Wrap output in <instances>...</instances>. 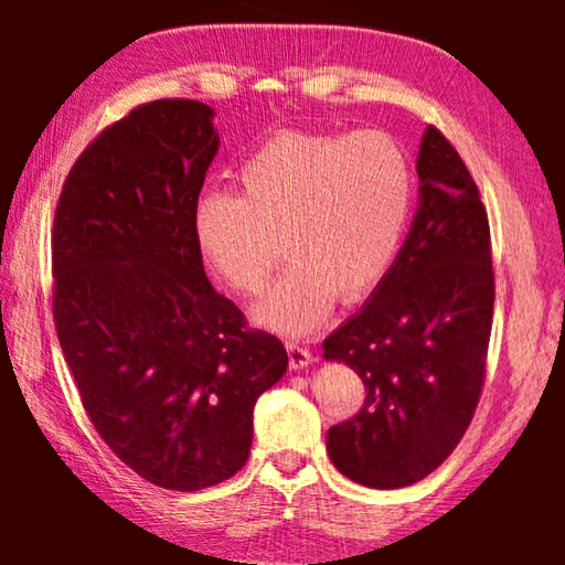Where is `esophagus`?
I'll return each mask as SVG.
<instances>
[{"label":"esophagus","mask_w":565,"mask_h":565,"mask_svg":"<svg viewBox=\"0 0 565 565\" xmlns=\"http://www.w3.org/2000/svg\"><path fill=\"white\" fill-rule=\"evenodd\" d=\"M286 349H289V363H291L294 371H301V369L311 366V363H313V353L306 347H299V343L289 341V343H286Z\"/></svg>","instance_id":"1"}]
</instances>
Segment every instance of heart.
Instances as JSON below:
<instances>
[{"mask_svg": "<svg viewBox=\"0 0 565 565\" xmlns=\"http://www.w3.org/2000/svg\"><path fill=\"white\" fill-rule=\"evenodd\" d=\"M236 194L209 191L191 212L199 259L228 289H266L281 244L291 266L254 319L301 337L333 303L361 301L394 269L414 212V169L388 134L281 131L236 171Z\"/></svg>", "mask_w": 565, "mask_h": 565, "instance_id": "obj_1", "label": "heart"}]
</instances>
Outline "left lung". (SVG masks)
<instances>
[{
	"label": "left lung",
	"instance_id": "obj_1",
	"mask_svg": "<svg viewBox=\"0 0 565 565\" xmlns=\"http://www.w3.org/2000/svg\"><path fill=\"white\" fill-rule=\"evenodd\" d=\"M418 206L394 269L323 341L366 386L363 408L329 428L339 471L369 489H404L441 466L481 396L493 317L489 216L436 127L420 137Z\"/></svg>",
	"mask_w": 565,
	"mask_h": 565
}]
</instances>
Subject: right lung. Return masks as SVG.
Instances as JSON below:
<instances>
[{"mask_svg": "<svg viewBox=\"0 0 565 565\" xmlns=\"http://www.w3.org/2000/svg\"><path fill=\"white\" fill-rule=\"evenodd\" d=\"M218 151L214 109L141 104L76 159L52 232L54 323L97 434L131 471L199 491L246 463L284 343L206 279L191 212Z\"/></svg>", "mask_w": 565, "mask_h": 565, "instance_id": "1", "label": "right lung"}]
</instances>
